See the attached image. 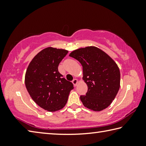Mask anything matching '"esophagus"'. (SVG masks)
I'll use <instances>...</instances> for the list:
<instances>
[{"label":"esophagus","mask_w":146,"mask_h":146,"mask_svg":"<svg viewBox=\"0 0 146 146\" xmlns=\"http://www.w3.org/2000/svg\"><path fill=\"white\" fill-rule=\"evenodd\" d=\"M72 82L73 84V85L75 86H76V85H77V84H78V80H77V79H76V78L73 79V81H72Z\"/></svg>","instance_id":"obj_1"}]
</instances>
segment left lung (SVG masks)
<instances>
[{"label":"left lung","mask_w":146,"mask_h":146,"mask_svg":"<svg viewBox=\"0 0 146 146\" xmlns=\"http://www.w3.org/2000/svg\"><path fill=\"white\" fill-rule=\"evenodd\" d=\"M70 56L82 66V78L88 88L86 95L80 97L83 105L95 111L107 108L120 88V73L117 64L107 53L95 46L76 49Z\"/></svg>","instance_id":"1"}]
</instances>
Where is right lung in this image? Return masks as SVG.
I'll return each mask as SVG.
<instances>
[{"instance_id": "1", "label": "right lung", "mask_w": 146, "mask_h": 146, "mask_svg": "<svg viewBox=\"0 0 146 146\" xmlns=\"http://www.w3.org/2000/svg\"><path fill=\"white\" fill-rule=\"evenodd\" d=\"M68 51L48 47L35 56L27 68L25 85L36 104L50 112L66 104L73 84L62 77L58 66Z\"/></svg>"}]
</instances>
